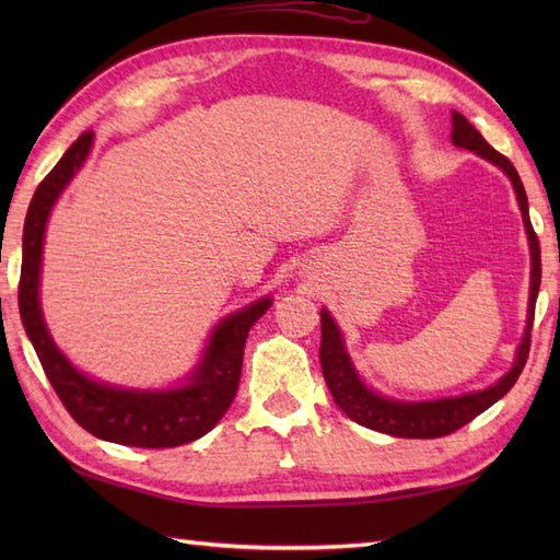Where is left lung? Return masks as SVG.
Segmentation results:
<instances>
[{
  "label": "left lung",
  "mask_w": 560,
  "mask_h": 560,
  "mask_svg": "<svg viewBox=\"0 0 560 560\" xmlns=\"http://www.w3.org/2000/svg\"><path fill=\"white\" fill-rule=\"evenodd\" d=\"M452 144L459 149L474 151L477 156L486 159L489 163L498 165L515 187L517 205L522 211V221H525L527 241H529V255H532V271H529V305H527V327L522 335L520 347L515 351V363L510 371L495 380L491 387L469 392V395L459 397H443V399H428V401H404L392 399L385 395H377L375 389L368 387L361 375L355 373L351 355L347 353V343H343L341 329L337 327L335 317L329 311H319V325H323V343H319V363H323L325 383L335 397L337 407L349 416L351 421L361 423L371 431L387 433L395 438H443L455 433L457 428L477 419L493 404L505 397L510 387L517 383L522 368L527 363L529 355V331L534 323V305H537L539 283H541V249L537 233L532 229L529 221V205L527 192L522 185L515 165L510 163L503 153H498L489 141H486L479 129L474 127L467 117L452 110Z\"/></svg>",
  "instance_id": "left-lung-1"
}]
</instances>
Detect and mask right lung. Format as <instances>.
Instances as JSON below:
<instances>
[{"label": "right lung", "mask_w": 560, "mask_h": 560, "mask_svg": "<svg viewBox=\"0 0 560 560\" xmlns=\"http://www.w3.org/2000/svg\"><path fill=\"white\" fill-rule=\"evenodd\" d=\"M93 132H83L35 189L23 223V261L19 311L43 371L81 428L101 440L129 447H175L207 435L229 411L243 371L245 341L257 319L269 311L265 295L213 327L205 353L183 385L168 389H135L89 377L57 349L43 319L40 269L47 219L59 195L86 163Z\"/></svg>", "instance_id": "1"}]
</instances>
